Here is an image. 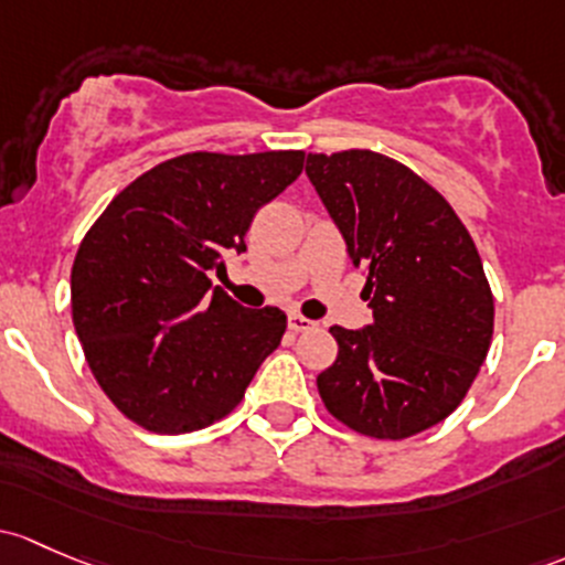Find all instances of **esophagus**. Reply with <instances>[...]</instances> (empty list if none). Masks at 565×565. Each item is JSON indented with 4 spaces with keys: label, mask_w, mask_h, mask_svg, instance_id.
Instances as JSON below:
<instances>
[{
    "label": "esophagus",
    "mask_w": 565,
    "mask_h": 565,
    "mask_svg": "<svg viewBox=\"0 0 565 565\" xmlns=\"http://www.w3.org/2000/svg\"><path fill=\"white\" fill-rule=\"evenodd\" d=\"M319 324L313 322V319H306L302 317V313H289V330H295V332H311V330H317Z\"/></svg>",
    "instance_id": "obj_1"
}]
</instances>
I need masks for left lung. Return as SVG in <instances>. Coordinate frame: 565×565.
<instances>
[{"instance_id":"8db88e82","label":"left lung","mask_w":565,"mask_h":565,"mask_svg":"<svg viewBox=\"0 0 565 565\" xmlns=\"http://www.w3.org/2000/svg\"><path fill=\"white\" fill-rule=\"evenodd\" d=\"M306 175L365 270L373 322L330 328L317 376L338 423L371 438L417 436L460 406L492 341V292L452 205L406 164L352 148L308 153Z\"/></svg>"}]
</instances>
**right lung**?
<instances>
[{
	"mask_svg": "<svg viewBox=\"0 0 565 565\" xmlns=\"http://www.w3.org/2000/svg\"><path fill=\"white\" fill-rule=\"evenodd\" d=\"M302 151H194L135 178L83 237L73 324L113 406L178 436L227 417L287 313L243 308L211 287L224 254L246 252L254 213L302 173Z\"/></svg>",
	"mask_w": 565,
	"mask_h": 565,
	"instance_id": "add662e5",
	"label": "right lung"
}]
</instances>
